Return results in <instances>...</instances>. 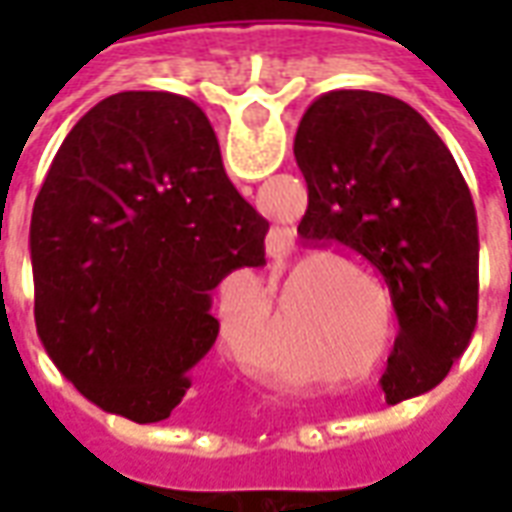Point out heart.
<instances>
[{
	"label": "heart",
	"instance_id": "1",
	"mask_svg": "<svg viewBox=\"0 0 512 512\" xmlns=\"http://www.w3.org/2000/svg\"><path fill=\"white\" fill-rule=\"evenodd\" d=\"M252 359H255V365L266 367V370L277 373V376L296 378L304 373V370H301V365H296V362H293V359L285 354V348H257Z\"/></svg>",
	"mask_w": 512,
	"mask_h": 512
}]
</instances>
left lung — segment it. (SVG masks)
Listing matches in <instances>:
<instances>
[{"label": "left lung", "instance_id": "1", "mask_svg": "<svg viewBox=\"0 0 512 512\" xmlns=\"http://www.w3.org/2000/svg\"><path fill=\"white\" fill-rule=\"evenodd\" d=\"M293 153L310 191L301 238L348 246L392 296L386 403L428 392L477 326V216L455 158L417 109L370 90L315 98Z\"/></svg>", "mask_w": 512, "mask_h": 512}]
</instances>
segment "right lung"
Here are the masks:
<instances>
[{"instance_id":"1","label":"right lung","mask_w":512,"mask_h":512,"mask_svg":"<svg viewBox=\"0 0 512 512\" xmlns=\"http://www.w3.org/2000/svg\"><path fill=\"white\" fill-rule=\"evenodd\" d=\"M266 233L200 106L109 95L65 136L32 208L40 343L95 406L161 422L216 343L211 290L266 263Z\"/></svg>"}]
</instances>
